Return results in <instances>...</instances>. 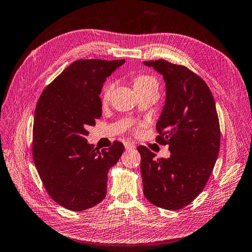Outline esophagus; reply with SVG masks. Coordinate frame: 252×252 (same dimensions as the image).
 I'll return each instance as SVG.
<instances>
[{
	"label": "esophagus",
	"mask_w": 252,
	"mask_h": 252,
	"mask_svg": "<svg viewBox=\"0 0 252 252\" xmlns=\"http://www.w3.org/2000/svg\"><path fill=\"white\" fill-rule=\"evenodd\" d=\"M125 148L126 150H131V149H135L136 146L134 145V143H132V142H125Z\"/></svg>",
	"instance_id": "obj_1"
}]
</instances>
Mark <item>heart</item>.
I'll list each match as a JSON object with an SVG mask.
<instances>
[{
	"label": "heart",
	"instance_id": "heart-1",
	"mask_svg": "<svg viewBox=\"0 0 252 252\" xmlns=\"http://www.w3.org/2000/svg\"><path fill=\"white\" fill-rule=\"evenodd\" d=\"M133 85H134L135 90L149 88V86H157L158 88V82L156 79L152 76L140 74V75H137L133 78ZM114 86H115L114 80H109L103 85L102 91H101L102 100H107L110 98L112 92L114 90Z\"/></svg>",
	"mask_w": 252,
	"mask_h": 252
}]
</instances>
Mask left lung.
Instances as JSON below:
<instances>
[{
  "label": "left lung",
  "instance_id": "8db88e82",
  "mask_svg": "<svg viewBox=\"0 0 252 252\" xmlns=\"http://www.w3.org/2000/svg\"><path fill=\"white\" fill-rule=\"evenodd\" d=\"M163 76L167 98L157 121L156 141L169 146L170 158L137 148L143 194L167 210L188 206L205 188L220 145V121L212 93L191 69L166 60L145 61Z\"/></svg>",
  "mask_w": 252,
  "mask_h": 252
}]
</instances>
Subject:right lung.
Segmentation results:
<instances>
[{
  "label": "right lung",
  "instance_id": "obj_1",
  "mask_svg": "<svg viewBox=\"0 0 252 252\" xmlns=\"http://www.w3.org/2000/svg\"><path fill=\"white\" fill-rule=\"evenodd\" d=\"M125 60L81 59L49 83L35 105L32 158L45 190L57 204L83 211L106 195L107 172L125 151L120 141L99 152L88 127L101 117L102 84Z\"/></svg>",
  "mask_w": 252,
  "mask_h": 252
}]
</instances>
